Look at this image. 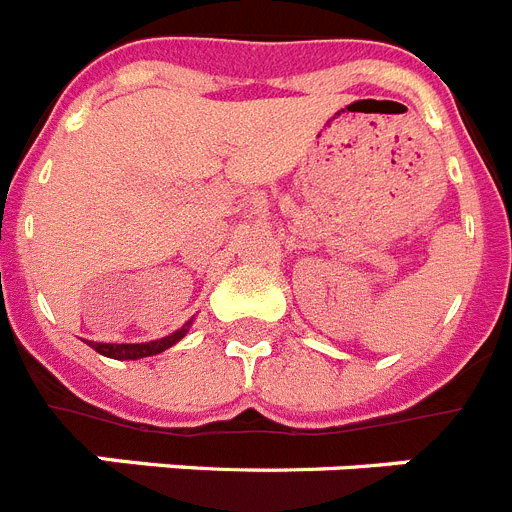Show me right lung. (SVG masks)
<instances>
[{"instance_id": "obj_1", "label": "right lung", "mask_w": 512, "mask_h": 512, "mask_svg": "<svg viewBox=\"0 0 512 512\" xmlns=\"http://www.w3.org/2000/svg\"><path fill=\"white\" fill-rule=\"evenodd\" d=\"M190 325L192 320H187L179 330H174L171 336L166 338H158V341H150V343H90V349H96L98 354L109 356V359H119V362H124V359H143V356H156L161 354V351L171 349L176 341H182L187 333H190Z\"/></svg>"}]
</instances>
